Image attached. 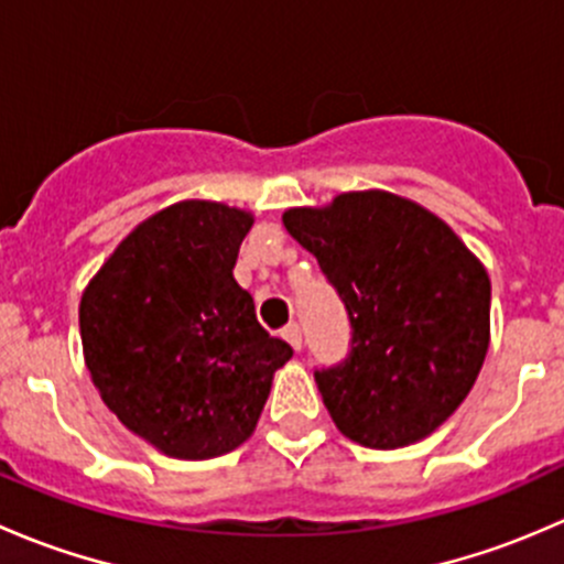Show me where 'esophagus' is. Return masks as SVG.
<instances>
[{
    "label": "esophagus",
    "mask_w": 564,
    "mask_h": 564,
    "mask_svg": "<svg viewBox=\"0 0 564 564\" xmlns=\"http://www.w3.org/2000/svg\"><path fill=\"white\" fill-rule=\"evenodd\" d=\"M281 335L292 344L294 351L303 349V329H300V324H289V327H283Z\"/></svg>",
    "instance_id": "1"
}]
</instances>
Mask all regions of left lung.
I'll use <instances>...</instances> for the list:
<instances>
[{
	"mask_svg": "<svg viewBox=\"0 0 564 564\" xmlns=\"http://www.w3.org/2000/svg\"><path fill=\"white\" fill-rule=\"evenodd\" d=\"M289 235L316 256L349 316V351L314 379L340 434L373 451L445 423L488 351L491 281L447 224L392 193H344L289 209Z\"/></svg>",
	"mask_w": 564,
	"mask_h": 564,
	"instance_id": "obj_1",
	"label": "left lung"
}]
</instances>
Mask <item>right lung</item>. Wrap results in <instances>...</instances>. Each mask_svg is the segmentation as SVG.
<instances>
[{"label": "right lung", "instance_id": "1", "mask_svg": "<svg viewBox=\"0 0 564 564\" xmlns=\"http://www.w3.org/2000/svg\"><path fill=\"white\" fill-rule=\"evenodd\" d=\"M250 224L224 204H174L124 237L82 297L95 388L166 456L202 460L242 445L292 357L231 275Z\"/></svg>", "mask_w": 564, "mask_h": 564}]
</instances>
